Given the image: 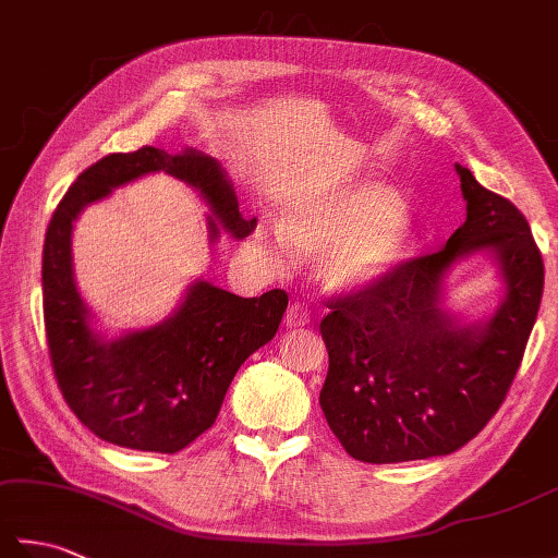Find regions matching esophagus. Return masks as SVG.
Listing matches in <instances>:
<instances>
[{
  "label": "esophagus",
  "instance_id": "34e87169",
  "mask_svg": "<svg viewBox=\"0 0 558 558\" xmlns=\"http://www.w3.org/2000/svg\"><path fill=\"white\" fill-rule=\"evenodd\" d=\"M310 318H312V312H310V306H306L304 302H294L290 310H288V326L290 328L306 326V324H310Z\"/></svg>",
  "mask_w": 558,
  "mask_h": 558
}]
</instances>
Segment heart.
Wrapping results in <instances>:
<instances>
[{
    "label": "heart",
    "mask_w": 558,
    "mask_h": 558,
    "mask_svg": "<svg viewBox=\"0 0 558 558\" xmlns=\"http://www.w3.org/2000/svg\"><path fill=\"white\" fill-rule=\"evenodd\" d=\"M398 208V198L374 184L306 196L282 225H256L252 254L272 270L292 268L298 254L328 256L330 278L340 286L369 282L405 254L408 222Z\"/></svg>",
    "instance_id": "b5f03b06"
}]
</instances>
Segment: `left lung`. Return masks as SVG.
I'll list each match as a JSON object with an SVG mask.
<instances>
[{"label": "left lung", "mask_w": 558, "mask_h": 558, "mask_svg": "<svg viewBox=\"0 0 558 558\" xmlns=\"http://www.w3.org/2000/svg\"><path fill=\"white\" fill-rule=\"evenodd\" d=\"M456 168L468 220L446 246L328 298L318 400L354 460L384 465L465 446L499 412L537 322L544 260L525 216ZM477 247L500 256L507 300L487 327L462 329L437 306V286L456 257Z\"/></svg>", "instance_id": "1"}]
</instances>
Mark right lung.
Here are the masks:
<instances>
[{"instance_id": "1", "label": "right lung", "mask_w": 558, "mask_h": 558, "mask_svg": "<svg viewBox=\"0 0 558 558\" xmlns=\"http://www.w3.org/2000/svg\"><path fill=\"white\" fill-rule=\"evenodd\" d=\"M158 170L196 186L236 236L254 232L256 220L242 218L230 182L210 156L156 146L112 153L76 177L47 225L43 312L57 386L83 426L114 446L177 453L210 429L236 369L276 336L288 292L236 298L196 282L180 312L156 328L114 342L93 333L71 270V222L112 186ZM210 232L218 234L213 220Z\"/></svg>"}]
</instances>
